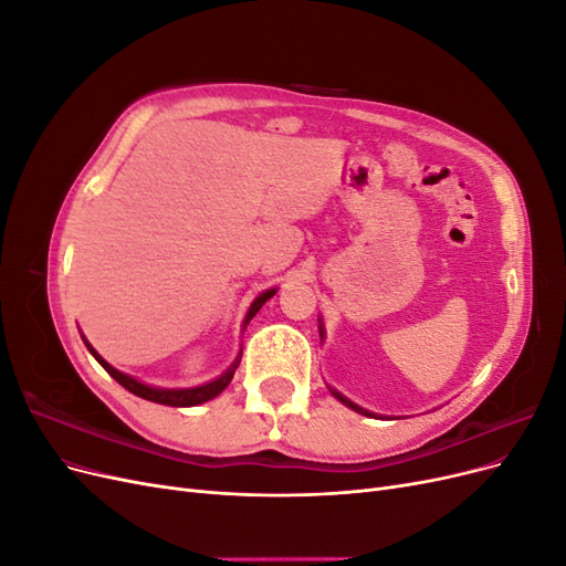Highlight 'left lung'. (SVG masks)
Segmentation results:
<instances>
[{
    "mask_svg": "<svg viewBox=\"0 0 566 566\" xmlns=\"http://www.w3.org/2000/svg\"><path fill=\"white\" fill-rule=\"evenodd\" d=\"M331 391H333V397H335V399H339L342 403H345V406H349L352 410H356V413H361V416H368V418H375V416L370 413V410H366V408H361V406H356V403H354V401H349L347 397H342V394H339V391H335V389H331Z\"/></svg>",
    "mask_w": 566,
    "mask_h": 566,
    "instance_id": "left-lung-1",
    "label": "left lung"
}]
</instances>
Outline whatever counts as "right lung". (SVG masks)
Returning a JSON list of instances; mask_svg holds the SVG:
<instances>
[{
	"mask_svg": "<svg viewBox=\"0 0 566 566\" xmlns=\"http://www.w3.org/2000/svg\"><path fill=\"white\" fill-rule=\"evenodd\" d=\"M273 295H276V290H266V293H262L260 297H256V300L252 302L250 312H248V316H245V325L250 323V318H252L256 312L262 310V304H264L266 300H271ZM82 339H84V337H82ZM84 345H87V349L92 352V356L96 358V361L106 368V373L111 375V378L117 380L125 389H129L132 394H136V397H142V399H146V401L165 403V406H177V408L198 406V403H205V401H210V399L219 397V394L229 387V382H231V378H233V373H235L238 364H241V356H238L235 361H233V366H231L227 373H221L217 380L205 382V385H200V387H188V389H160V387L144 385V382H139L136 378H132V375H125V373H119L117 368H113L108 361H104V358H101V356L96 354V349L90 345L87 339H84Z\"/></svg>",
	"mask_w": 566,
	"mask_h": 566,
	"instance_id": "add662e5",
	"label": "right lung"
}]
</instances>
